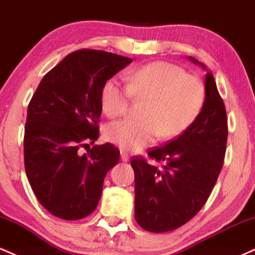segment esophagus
<instances>
[{
	"label": "esophagus",
	"mask_w": 255,
	"mask_h": 255,
	"mask_svg": "<svg viewBox=\"0 0 255 255\" xmlns=\"http://www.w3.org/2000/svg\"><path fill=\"white\" fill-rule=\"evenodd\" d=\"M121 159L124 162H128L129 160V156H128V153L126 151H121Z\"/></svg>",
	"instance_id": "34e87169"
}]
</instances>
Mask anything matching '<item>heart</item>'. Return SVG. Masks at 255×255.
I'll list each match as a JSON object with an SVG mask.
<instances>
[{
	"instance_id": "heart-1",
	"label": "heart",
	"mask_w": 255,
	"mask_h": 255,
	"mask_svg": "<svg viewBox=\"0 0 255 255\" xmlns=\"http://www.w3.org/2000/svg\"><path fill=\"white\" fill-rule=\"evenodd\" d=\"M135 98L145 101L140 120L125 119L105 127L107 140L128 151L172 139L188 129L206 101L204 81L169 62H153L131 72L129 83L111 77L103 84L101 103L109 118L125 115Z\"/></svg>"
}]
</instances>
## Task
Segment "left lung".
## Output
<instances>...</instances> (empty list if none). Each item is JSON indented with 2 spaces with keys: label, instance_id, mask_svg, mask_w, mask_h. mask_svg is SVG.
I'll return each instance as SVG.
<instances>
[{
  "label": "left lung",
  "instance_id": "8db88e82",
  "mask_svg": "<svg viewBox=\"0 0 255 255\" xmlns=\"http://www.w3.org/2000/svg\"><path fill=\"white\" fill-rule=\"evenodd\" d=\"M205 87L206 101L194 124L172 141L147 150L148 158L159 165L142 156L130 160L135 219L151 233L175 230L191 221L209 199L224 164L227 110L211 72Z\"/></svg>",
  "mask_w": 255,
  "mask_h": 255
}]
</instances>
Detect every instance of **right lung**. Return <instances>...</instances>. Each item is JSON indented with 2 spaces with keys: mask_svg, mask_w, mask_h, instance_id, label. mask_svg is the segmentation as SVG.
<instances>
[{
  "mask_svg": "<svg viewBox=\"0 0 255 255\" xmlns=\"http://www.w3.org/2000/svg\"><path fill=\"white\" fill-rule=\"evenodd\" d=\"M129 57L103 50L73 51L44 75L28 103L24 162L33 193L51 215L66 221L96 210L107 172L119 163L113 144L99 136L101 91Z\"/></svg>",
  "mask_w": 255,
  "mask_h": 255,
  "instance_id": "add662e5",
  "label": "right lung"
}]
</instances>
